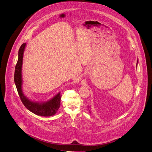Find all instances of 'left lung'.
<instances>
[{
  "mask_svg": "<svg viewBox=\"0 0 152 152\" xmlns=\"http://www.w3.org/2000/svg\"><path fill=\"white\" fill-rule=\"evenodd\" d=\"M137 64H138V62H137Z\"/></svg>",
  "mask_w": 152,
  "mask_h": 152,
  "instance_id": "obj_1",
  "label": "left lung"
}]
</instances>
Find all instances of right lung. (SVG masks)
I'll return each instance as SVG.
<instances>
[{"label":"right lung","instance_id":"right-lung-1","mask_svg":"<svg viewBox=\"0 0 152 152\" xmlns=\"http://www.w3.org/2000/svg\"><path fill=\"white\" fill-rule=\"evenodd\" d=\"M26 43H23L18 50V58L16 64L14 72V82L23 104L32 113L42 117H50L54 115L58 110L61 104V94L59 93L54 97L45 102H35L29 100L23 93L22 91V69L23 56Z\"/></svg>","mask_w":152,"mask_h":152}]
</instances>
